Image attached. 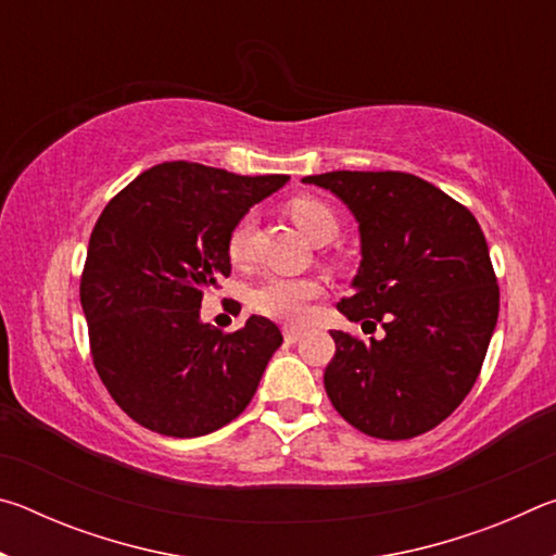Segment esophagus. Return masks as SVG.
<instances>
[{"instance_id":"obj_1","label":"esophagus","mask_w":556,"mask_h":556,"mask_svg":"<svg viewBox=\"0 0 556 556\" xmlns=\"http://www.w3.org/2000/svg\"><path fill=\"white\" fill-rule=\"evenodd\" d=\"M301 336H304V331H301V328H294V326H287V328H285V341H287V343L301 341Z\"/></svg>"}]
</instances>
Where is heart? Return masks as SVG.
Instances as JSON below:
<instances>
[{"mask_svg":"<svg viewBox=\"0 0 556 556\" xmlns=\"http://www.w3.org/2000/svg\"><path fill=\"white\" fill-rule=\"evenodd\" d=\"M287 211L308 240L324 244L333 240L341 230V218L338 213L321 199L314 195H299L289 201ZM255 232H257V215L255 211L242 213L228 232V257L235 265H250L252 252H255ZM324 287L318 279L312 277H281L269 275L250 289V306L257 314L277 318L285 324H301L308 314V308L316 299H321Z\"/></svg>","mask_w":556,"mask_h":556,"instance_id":"heart-1","label":"heart"}]
</instances>
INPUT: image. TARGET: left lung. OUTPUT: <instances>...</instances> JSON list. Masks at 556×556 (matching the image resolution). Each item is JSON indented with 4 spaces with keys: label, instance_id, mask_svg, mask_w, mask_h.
<instances>
[{
    "label": "left lung",
    "instance_id": "obj_1",
    "mask_svg": "<svg viewBox=\"0 0 556 556\" xmlns=\"http://www.w3.org/2000/svg\"><path fill=\"white\" fill-rule=\"evenodd\" d=\"M304 184L336 193L361 228L355 294L338 312L384 328L368 343L331 331L328 400L368 437L425 434L466 400L497 321L501 289L481 225L414 174L328 172Z\"/></svg>",
    "mask_w": 556,
    "mask_h": 556
}]
</instances>
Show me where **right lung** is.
<instances>
[{
	"mask_svg": "<svg viewBox=\"0 0 556 556\" xmlns=\"http://www.w3.org/2000/svg\"><path fill=\"white\" fill-rule=\"evenodd\" d=\"M289 181L193 162L147 168L100 213L80 277L92 365L137 425L203 437L248 407L279 328L250 316L225 333L201 321V301L230 275L228 232Z\"/></svg>",
	"mask_w": 556,
	"mask_h": 556,
	"instance_id": "obj_1",
	"label": "right lung"
}]
</instances>
